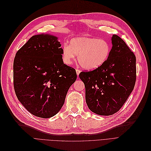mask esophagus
<instances>
[{
    "label": "esophagus",
    "mask_w": 151,
    "mask_h": 151,
    "mask_svg": "<svg viewBox=\"0 0 151 151\" xmlns=\"http://www.w3.org/2000/svg\"><path fill=\"white\" fill-rule=\"evenodd\" d=\"M76 73H77V75L78 76V75H79L80 73H81V70L78 69H76Z\"/></svg>",
    "instance_id": "obj_1"
}]
</instances>
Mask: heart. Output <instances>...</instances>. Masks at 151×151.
<instances>
[{
    "label": "heart",
    "instance_id": "heart-1",
    "mask_svg": "<svg viewBox=\"0 0 151 151\" xmlns=\"http://www.w3.org/2000/svg\"><path fill=\"white\" fill-rule=\"evenodd\" d=\"M111 45L107 40L95 37H80L71 39L69 45L64 44L62 47L64 62L70 64L78 55L81 66L87 70L95 69L108 59Z\"/></svg>",
    "mask_w": 151,
    "mask_h": 151
}]
</instances>
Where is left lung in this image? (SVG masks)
Masks as SVG:
<instances>
[{"mask_svg":"<svg viewBox=\"0 0 151 151\" xmlns=\"http://www.w3.org/2000/svg\"><path fill=\"white\" fill-rule=\"evenodd\" d=\"M112 44L109 58L101 66L79 74L88 108L101 116H111L120 110L133 91L136 78L133 52L116 34Z\"/></svg>","mask_w":151,"mask_h":151,"instance_id":"left-lung-1","label":"left lung"}]
</instances>
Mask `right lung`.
Returning <instances> with one entry per match:
<instances>
[{"label": "right lung", "mask_w": 151, "mask_h": 151, "mask_svg": "<svg viewBox=\"0 0 151 151\" xmlns=\"http://www.w3.org/2000/svg\"><path fill=\"white\" fill-rule=\"evenodd\" d=\"M57 39L49 34L33 35L14 59L16 95L29 112L40 118L52 117L60 111L77 78L76 69L64 64Z\"/></svg>", "instance_id": "add662e5"}]
</instances>
